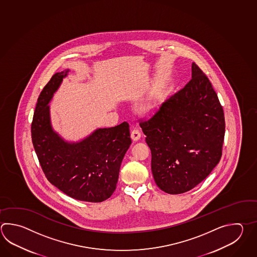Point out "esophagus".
<instances>
[{"mask_svg":"<svg viewBox=\"0 0 257 257\" xmlns=\"http://www.w3.org/2000/svg\"><path fill=\"white\" fill-rule=\"evenodd\" d=\"M140 137H141V133H140L139 130L134 129V130L131 132V138L133 141H138V140L140 139Z\"/></svg>","mask_w":257,"mask_h":257,"instance_id":"esophagus-1","label":"esophagus"}]
</instances>
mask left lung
<instances>
[{
    "mask_svg": "<svg viewBox=\"0 0 257 257\" xmlns=\"http://www.w3.org/2000/svg\"><path fill=\"white\" fill-rule=\"evenodd\" d=\"M191 72L189 83L140 123L156 184L173 195L210 175L220 162L225 134L223 110L210 80L195 63Z\"/></svg>",
    "mask_w": 257,
    "mask_h": 257,
    "instance_id": "obj_1",
    "label": "left lung"
}]
</instances>
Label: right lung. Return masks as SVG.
I'll return each instance as SVG.
<instances>
[{
	"instance_id": "obj_1",
	"label": "right lung",
	"mask_w": 257,
	"mask_h": 257,
	"mask_svg": "<svg viewBox=\"0 0 257 257\" xmlns=\"http://www.w3.org/2000/svg\"><path fill=\"white\" fill-rule=\"evenodd\" d=\"M67 68L53 76L37 100L32 141L47 180L69 197L101 202L116 189L120 164L131 145L128 122L97 128L79 141H68L55 131L49 102L67 77Z\"/></svg>"
}]
</instances>
